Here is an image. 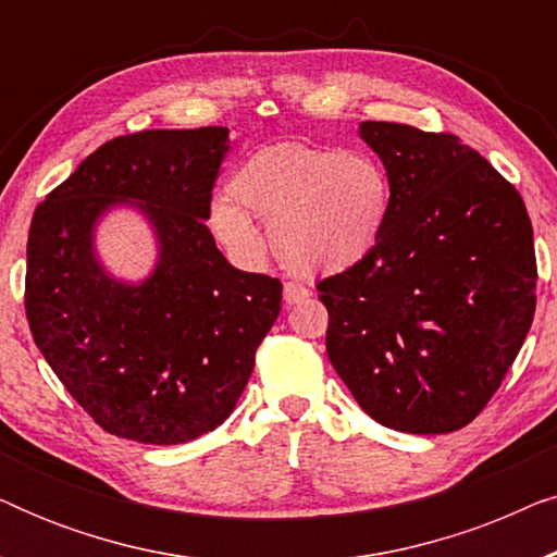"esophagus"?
Returning <instances> with one entry per match:
<instances>
[{"label": "esophagus", "instance_id": "34e87169", "mask_svg": "<svg viewBox=\"0 0 557 557\" xmlns=\"http://www.w3.org/2000/svg\"><path fill=\"white\" fill-rule=\"evenodd\" d=\"M309 296V288L299 284V281H284V301L286 307H294V304L304 301Z\"/></svg>", "mask_w": 557, "mask_h": 557}]
</instances>
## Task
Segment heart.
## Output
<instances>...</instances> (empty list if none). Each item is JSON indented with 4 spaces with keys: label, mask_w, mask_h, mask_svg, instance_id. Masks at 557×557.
Returning <instances> with one entry per match:
<instances>
[{
    "label": "heart",
    "mask_w": 557,
    "mask_h": 557,
    "mask_svg": "<svg viewBox=\"0 0 557 557\" xmlns=\"http://www.w3.org/2000/svg\"><path fill=\"white\" fill-rule=\"evenodd\" d=\"M233 197L212 202L210 223L233 253L258 258L271 225L276 256L296 273H339L362 263L391 218V180L372 157L309 141L261 147L231 172Z\"/></svg>",
    "instance_id": "heart-1"
}]
</instances>
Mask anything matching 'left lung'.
I'll return each instance as SVG.
<instances>
[{"label":"left lung","mask_w":557,"mask_h":557,"mask_svg":"<svg viewBox=\"0 0 557 557\" xmlns=\"http://www.w3.org/2000/svg\"><path fill=\"white\" fill-rule=\"evenodd\" d=\"M391 180L377 248L319 281L326 355L360 408L403 433L474 421L535 314V246L517 189L469 144L362 121Z\"/></svg>","instance_id":"1"}]
</instances>
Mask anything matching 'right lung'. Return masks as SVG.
I'll return each mask as SVG.
<instances>
[{
	"label": "right lung",
	"mask_w": 557,
	"mask_h": 557,
	"mask_svg": "<svg viewBox=\"0 0 557 557\" xmlns=\"http://www.w3.org/2000/svg\"><path fill=\"white\" fill-rule=\"evenodd\" d=\"M227 134L154 128L106 141L33 215L29 332L67 393L119 438L174 446L218 429L281 311V281L227 263L205 225ZM121 209L156 240L136 282L111 274L95 246Z\"/></svg>",
	"instance_id": "right-lung-1"
}]
</instances>
